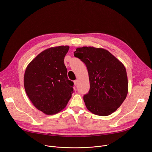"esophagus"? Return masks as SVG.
Instances as JSON below:
<instances>
[{
    "mask_svg": "<svg viewBox=\"0 0 152 152\" xmlns=\"http://www.w3.org/2000/svg\"><path fill=\"white\" fill-rule=\"evenodd\" d=\"M74 84H75V85H77V80H74Z\"/></svg>",
    "mask_w": 152,
    "mask_h": 152,
    "instance_id": "1",
    "label": "esophagus"
}]
</instances>
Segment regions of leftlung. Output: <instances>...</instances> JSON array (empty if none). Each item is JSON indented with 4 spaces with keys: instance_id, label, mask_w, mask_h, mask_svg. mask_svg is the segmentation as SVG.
I'll return each instance as SVG.
<instances>
[{
    "instance_id": "obj_1",
    "label": "left lung",
    "mask_w": 152,
    "mask_h": 152,
    "mask_svg": "<svg viewBox=\"0 0 152 152\" xmlns=\"http://www.w3.org/2000/svg\"><path fill=\"white\" fill-rule=\"evenodd\" d=\"M74 56L84 62L88 69L90 89L83 96L86 108L100 116H107L115 112L128 93L124 65L102 48H78Z\"/></svg>"
}]
</instances>
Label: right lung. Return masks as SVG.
<instances>
[{"mask_svg":"<svg viewBox=\"0 0 152 152\" xmlns=\"http://www.w3.org/2000/svg\"><path fill=\"white\" fill-rule=\"evenodd\" d=\"M69 46L50 48L39 53L26 67L25 91L34 106L47 115H53L66 106L73 92L64 57Z\"/></svg>","mask_w":152,"mask_h":152,"instance_id":"1","label":"right lung"}]
</instances>
